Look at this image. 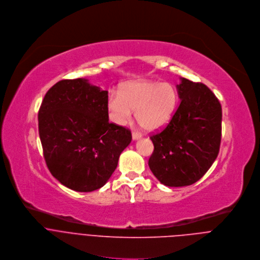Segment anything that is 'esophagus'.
Returning a JSON list of instances; mask_svg holds the SVG:
<instances>
[{
  "mask_svg": "<svg viewBox=\"0 0 260 260\" xmlns=\"http://www.w3.org/2000/svg\"><path fill=\"white\" fill-rule=\"evenodd\" d=\"M141 134L140 133H138V132H133L132 133V139L133 140H138V139H140L141 138Z\"/></svg>",
  "mask_w": 260,
  "mask_h": 260,
  "instance_id": "34e87169",
  "label": "esophagus"
}]
</instances>
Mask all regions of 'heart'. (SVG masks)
<instances>
[{"mask_svg": "<svg viewBox=\"0 0 260 260\" xmlns=\"http://www.w3.org/2000/svg\"><path fill=\"white\" fill-rule=\"evenodd\" d=\"M178 103V92L170 83L139 80L125 84L108 98L113 122L125 125L135 111L139 125L147 131L163 128L171 120Z\"/></svg>", "mask_w": 260, "mask_h": 260, "instance_id": "b5f03b06", "label": "heart"}]
</instances>
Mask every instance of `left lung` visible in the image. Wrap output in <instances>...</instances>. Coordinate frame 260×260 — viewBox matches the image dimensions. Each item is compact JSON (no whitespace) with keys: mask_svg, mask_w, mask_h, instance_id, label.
I'll list each match as a JSON object with an SVG mask.
<instances>
[{"mask_svg":"<svg viewBox=\"0 0 260 260\" xmlns=\"http://www.w3.org/2000/svg\"><path fill=\"white\" fill-rule=\"evenodd\" d=\"M179 107L167 127L150 136L148 166L164 185L180 187L201 179L216 160L221 140V106L202 83L180 78Z\"/></svg>","mask_w":260,"mask_h":260,"instance_id":"8db88e82","label":"left lung"}]
</instances>
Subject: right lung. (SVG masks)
Masks as SVG:
<instances>
[{
    "instance_id": "add662e5",
    "label": "right lung",
    "mask_w": 260,
    "mask_h": 260,
    "mask_svg": "<svg viewBox=\"0 0 260 260\" xmlns=\"http://www.w3.org/2000/svg\"><path fill=\"white\" fill-rule=\"evenodd\" d=\"M108 93L87 79L62 80L42 101L39 134L47 167L73 190L105 185L132 140L130 130L109 122Z\"/></svg>"
}]
</instances>
